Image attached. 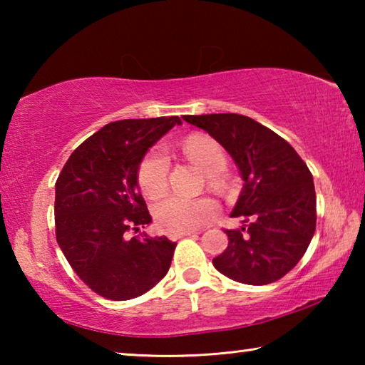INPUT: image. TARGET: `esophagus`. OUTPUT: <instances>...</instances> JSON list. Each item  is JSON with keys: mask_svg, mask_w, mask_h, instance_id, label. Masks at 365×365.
Returning a JSON list of instances; mask_svg holds the SVG:
<instances>
[{"mask_svg": "<svg viewBox=\"0 0 365 365\" xmlns=\"http://www.w3.org/2000/svg\"><path fill=\"white\" fill-rule=\"evenodd\" d=\"M195 232H182V233H174L170 235V240H177V238H183V237H193Z\"/></svg>", "mask_w": 365, "mask_h": 365, "instance_id": "1", "label": "esophagus"}]
</instances>
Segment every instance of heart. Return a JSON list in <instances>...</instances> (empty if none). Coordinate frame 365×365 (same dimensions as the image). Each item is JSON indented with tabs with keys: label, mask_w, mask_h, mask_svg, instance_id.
<instances>
[{
	"label": "heart",
	"mask_w": 365,
	"mask_h": 365,
	"mask_svg": "<svg viewBox=\"0 0 365 365\" xmlns=\"http://www.w3.org/2000/svg\"><path fill=\"white\" fill-rule=\"evenodd\" d=\"M183 154L202 174L209 175V185L220 188L224 182L219 174L227 168V154L207 137L193 135L183 141ZM169 159L163 150H153L141 160L138 169V185L146 196L156 197L168 188ZM215 202L209 197H185L170 195L156 202L154 219L160 230L169 233L190 232L205 224L215 214Z\"/></svg>",
	"instance_id": "obj_1"
}]
</instances>
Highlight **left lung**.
Masks as SVG:
<instances>
[{"mask_svg":"<svg viewBox=\"0 0 365 365\" xmlns=\"http://www.w3.org/2000/svg\"><path fill=\"white\" fill-rule=\"evenodd\" d=\"M225 148L245 180L232 217L243 227L225 230L227 250L212 259L220 274L246 285H267L304 256L316 232L312 174L280 135L242 114L183 115Z\"/></svg>","mask_w":365,"mask_h":365,"instance_id":"1","label":"left lung"}]
</instances>
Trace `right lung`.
<instances>
[{"instance_id": "1", "label": "right lung", "mask_w": 365, "mask_h": 365, "mask_svg": "<svg viewBox=\"0 0 365 365\" xmlns=\"http://www.w3.org/2000/svg\"><path fill=\"white\" fill-rule=\"evenodd\" d=\"M180 117L125 119L104 125L67 159L56 180V240L86 287L113 301L137 298L168 274L177 243L148 235L151 222L138 190L146 151L180 125Z\"/></svg>"}]
</instances>
